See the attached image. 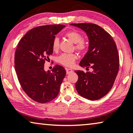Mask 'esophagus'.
Segmentation results:
<instances>
[{
    "label": "esophagus",
    "instance_id": "esophagus-1",
    "mask_svg": "<svg viewBox=\"0 0 133 133\" xmlns=\"http://www.w3.org/2000/svg\"><path fill=\"white\" fill-rule=\"evenodd\" d=\"M66 74H70V73H72L73 72V70H72V69H66Z\"/></svg>",
    "mask_w": 133,
    "mask_h": 133
}]
</instances>
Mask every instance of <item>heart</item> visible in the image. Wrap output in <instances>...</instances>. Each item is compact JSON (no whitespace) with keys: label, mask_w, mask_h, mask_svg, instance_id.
<instances>
[{"label":"heart","mask_w":133,"mask_h":133,"mask_svg":"<svg viewBox=\"0 0 133 133\" xmlns=\"http://www.w3.org/2000/svg\"><path fill=\"white\" fill-rule=\"evenodd\" d=\"M66 36L69 40L75 43V48L79 52H83L87 47V44L83 40V35L77 31H70L66 34ZM52 49L54 51L58 50L59 40L58 37L54 38L52 44ZM77 56L75 54H63L57 58L58 62L66 67H72L75 64Z\"/></svg>","instance_id":"1"}]
</instances>
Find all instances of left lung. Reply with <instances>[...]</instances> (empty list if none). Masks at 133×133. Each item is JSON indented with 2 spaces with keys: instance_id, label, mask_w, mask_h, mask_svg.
<instances>
[{
  "instance_id": "obj_1",
  "label": "left lung",
  "mask_w": 133,
  "mask_h": 133,
  "mask_svg": "<svg viewBox=\"0 0 133 133\" xmlns=\"http://www.w3.org/2000/svg\"><path fill=\"white\" fill-rule=\"evenodd\" d=\"M83 30L89 38V50L79 66L93 69L91 72L75 70L77 92L90 100H98L109 92L119 68L118 51L113 37L99 26L93 23H72Z\"/></svg>"
}]
</instances>
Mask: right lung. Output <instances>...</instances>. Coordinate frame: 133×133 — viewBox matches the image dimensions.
I'll list each match as a JSON object with an SVG mask.
<instances>
[{
    "instance_id": "1",
    "label": "right lung",
    "mask_w": 133,
    "mask_h": 133,
    "mask_svg": "<svg viewBox=\"0 0 133 133\" xmlns=\"http://www.w3.org/2000/svg\"><path fill=\"white\" fill-rule=\"evenodd\" d=\"M63 25L40 26L29 31L18 42L15 52V70L22 89L32 99L47 103L58 95L66 76L64 68L55 65L52 72L44 64L53 53L52 44Z\"/></svg>"
}]
</instances>
